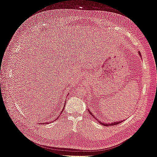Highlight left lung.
Wrapping results in <instances>:
<instances>
[{
  "mask_svg": "<svg viewBox=\"0 0 157 157\" xmlns=\"http://www.w3.org/2000/svg\"><path fill=\"white\" fill-rule=\"evenodd\" d=\"M139 55L140 56H141V53L140 52H139ZM88 112L90 113V114H91V115L94 117H95L93 115H92V112L90 111L89 109H88ZM96 118V117H95ZM98 120V119H97ZM122 121H117V122H112V123H105V122H99H99L100 123V124H101V125H103V126H114V125H117V124H120L121 122H122Z\"/></svg>",
  "mask_w": 157,
  "mask_h": 157,
  "instance_id": "obj_1",
  "label": "left lung"
}]
</instances>
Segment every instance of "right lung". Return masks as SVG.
<instances>
[{"instance_id": "1", "label": "right lung", "mask_w": 157, "mask_h": 157, "mask_svg": "<svg viewBox=\"0 0 157 157\" xmlns=\"http://www.w3.org/2000/svg\"><path fill=\"white\" fill-rule=\"evenodd\" d=\"M68 94H67V96H68ZM64 107H65V106L63 107V108H62V111H61V113H60V114H61V113H63V109H64ZM58 118H59V117H58V118H56V119H58ZM49 123H50L49 122H47V124H49ZM42 124H44V123H42Z\"/></svg>"}]
</instances>
